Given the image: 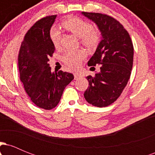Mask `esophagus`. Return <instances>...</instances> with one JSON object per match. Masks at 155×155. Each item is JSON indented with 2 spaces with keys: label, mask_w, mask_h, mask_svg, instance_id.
<instances>
[{
  "label": "esophagus",
  "mask_w": 155,
  "mask_h": 155,
  "mask_svg": "<svg viewBox=\"0 0 155 155\" xmlns=\"http://www.w3.org/2000/svg\"><path fill=\"white\" fill-rule=\"evenodd\" d=\"M81 77V76L79 74H78V73H75V74H74V78H75L76 80L79 79Z\"/></svg>",
  "instance_id": "esophagus-1"
}]
</instances>
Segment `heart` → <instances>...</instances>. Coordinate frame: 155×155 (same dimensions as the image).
Segmentation results:
<instances>
[{"label": "heart", "instance_id": "b5f03b06", "mask_svg": "<svg viewBox=\"0 0 155 155\" xmlns=\"http://www.w3.org/2000/svg\"><path fill=\"white\" fill-rule=\"evenodd\" d=\"M63 26L81 39V42L88 47H94L97 45L100 39V33L97 30L94 29L90 23L79 18H71L64 21ZM50 38L55 47L59 46L61 32L58 28L53 27L50 31ZM84 51L81 50H69L63 56V61L71 68H77L80 66L84 58Z\"/></svg>", "mask_w": 155, "mask_h": 155}]
</instances>
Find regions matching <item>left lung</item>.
<instances>
[{
    "instance_id": "obj_1",
    "label": "left lung",
    "mask_w": 155,
    "mask_h": 155,
    "mask_svg": "<svg viewBox=\"0 0 155 155\" xmlns=\"http://www.w3.org/2000/svg\"><path fill=\"white\" fill-rule=\"evenodd\" d=\"M92 20L101 32V40L88 61L90 70L101 64V71L88 76V88L84 96L89 104L106 107L120 97L131 74L133 63V45L129 33L118 21L100 13L81 12Z\"/></svg>"
}]
</instances>
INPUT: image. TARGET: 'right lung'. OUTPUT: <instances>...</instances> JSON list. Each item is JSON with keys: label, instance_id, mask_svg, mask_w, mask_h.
I'll use <instances>...</instances> for the list:
<instances>
[{"label": "right lung", "instance_id": "obj_1", "mask_svg": "<svg viewBox=\"0 0 155 155\" xmlns=\"http://www.w3.org/2000/svg\"><path fill=\"white\" fill-rule=\"evenodd\" d=\"M57 15L41 19L25 34L18 55L20 80L31 100L39 108L50 110L60 102L64 89L74 79L72 74L51 71L49 57L55 47L50 30Z\"/></svg>", "mask_w": 155, "mask_h": 155}]
</instances>
